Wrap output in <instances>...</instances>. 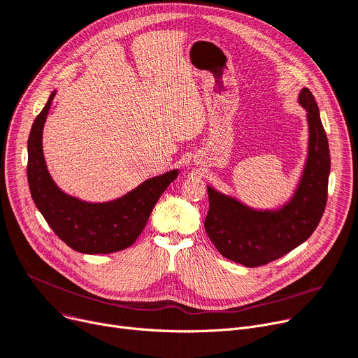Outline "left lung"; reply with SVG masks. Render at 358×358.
<instances>
[{
  "instance_id": "8db88e82",
  "label": "left lung",
  "mask_w": 358,
  "mask_h": 358,
  "mask_svg": "<svg viewBox=\"0 0 358 358\" xmlns=\"http://www.w3.org/2000/svg\"><path fill=\"white\" fill-rule=\"evenodd\" d=\"M299 104L306 110L308 157L289 201L277 209L258 210L208 185L206 234L224 258L245 267L268 264L299 247L313 234L325 210L329 145L319 107L308 88L300 90Z\"/></svg>"
}]
</instances>
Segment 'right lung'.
Listing matches in <instances>:
<instances>
[{
    "label": "right lung",
    "mask_w": 358,
    "mask_h": 358,
    "mask_svg": "<svg viewBox=\"0 0 358 358\" xmlns=\"http://www.w3.org/2000/svg\"><path fill=\"white\" fill-rule=\"evenodd\" d=\"M56 91L33 122L27 141V180L36 208L69 248L83 254H111L134 243L146 227L152 209L178 169L143 181L127 194L91 203L62 192L50 177L43 157L42 135Z\"/></svg>",
    "instance_id": "add662e5"
}]
</instances>
